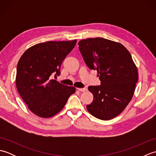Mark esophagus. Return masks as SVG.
Masks as SVG:
<instances>
[{
	"label": "esophagus",
	"mask_w": 156,
	"mask_h": 156,
	"mask_svg": "<svg viewBox=\"0 0 156 156\" xmlns=\"http://www.w3.org/2000/svg\"><path fill=\"white\" fill-rule=\"evenodd\" d=\"M77 90H79V91H81V92H84L86 90V88H78Z\"/></svg>",
	"instance_id": "esophagus-1"
}]
</instances>
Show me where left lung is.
Returning a JSON list of instances; mask_svg holds the SVG:
<instances>
[{
    "label": "left lung",
    "instance_id": "obj_1",
    "mask_svg": "<svg viewBox=\"0 0 156 156\" xmlns=\"http://www.w3.org/2000/svg\"><path fill=\"white\" fill-rule=\"evenodd\" d=\"M79 50L90 69L97 71L100 86H90V113L101 120H110L124 111L133 98L138 81L137 66L131 55L120 43L105 38H88L78 42Z\"/></svg>",
    "mask_w": 156,
    "mask_h": 156
}]
</instances>
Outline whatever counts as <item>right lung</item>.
Instances as JSON below:
<instances>
[{"label":"right lung","instance_id":"add662e5","mask_svg":"<svg viewBox=\"0 0 156 156\" xmlns=\"http://www.w3.org/2000/svg\"><path fill=\"white\" fill-rule=\"evenodd\" d=\"M77 40L48 41L28 48L19 60L16 86L33 113L42 118L54 117L64 107L76 88L59 83L51 75L60 74V66Z\"/></svg>","mask_w":156,"mask_h":156}]
</instances>
